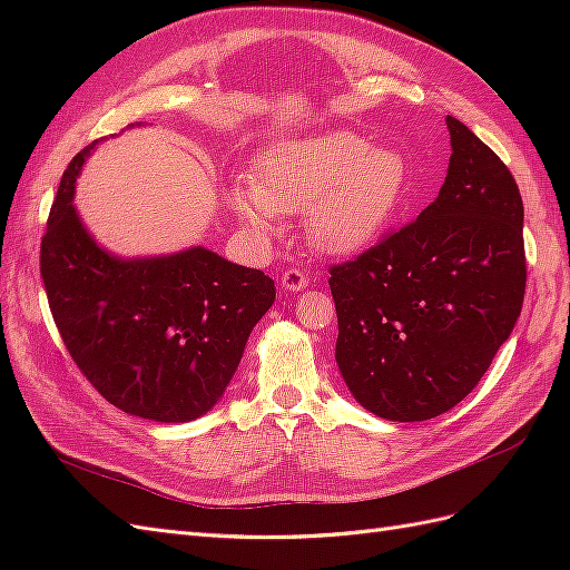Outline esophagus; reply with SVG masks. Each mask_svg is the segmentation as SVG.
I'll return each instance as SVG.
<instances>
[{
  "label": "esophagus",
  "instance_id": "1",
  "mask_svg": "<svg viewBox=\"0 0 570 570\" xmlns=\"http://www.w3.org/2000/svg\"><path fill=\"white\" fill-rule=\"evenodd\" d=\"M281 283H283V287H285L287 292H299V289H306V287H308V278L304 275V271H299V268L285 271Z\"/></svg>",
  "mask_w": 570,
  "mask_h": 570
}]
</instances>
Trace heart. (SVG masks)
Wrapping results in <instances>:
<instances>
[{"instance_id":"1","label":"heart","mask_w":570,"mask_h":570,"mask_svg":"<svg viewBox=\"0 0 570 570\" xmlns=\"http://www.w3.org/2000/svg\"><path fill=\"white\" fill-rule=\"evenodd\" d=\"M406 183L392 149L350 130L289 137L258 151L252 185H235L228 206L239 226L275 235L281 214H302L312 245L331 256L364 252L385 230Z\"/></svg>"}]
</instances>
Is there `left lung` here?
<instances>
[{"label": "left lung", "mask_w": 570, "mask_h": 570, "mask_svg": "<svg viewBox=\"0 0 570 570\" xmlns=\"http://www.w3.org/2000/svg\"><path fill=\"white\" fill-rule=\"evenodd\" d=\"M446 130L438 199L327 281L344 383L361 406L400 423L435 419L480 383L525 295L519 185L461 120L446 116Z\"/></svg>", "instance_id": "obj_1"}]
</instances>
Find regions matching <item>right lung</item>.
Segmentation results:
<instances>
[{
	"instance_id": "add662e5",
	"label": "right lung",
	"mask_w": 570,
	"mask_h": 570,
	"mask_svg": "<svg viewBox=\"0 0 570 570\" xmlns=\"http://www.w3.org/2000/svg\"><path fill=\"white\" fill-rule=\"evenodd\" d=\"M95 145L68 164L42 237L51 316L107 402L157 423L195 421L233 381L275 285L206 247L132 258L101 247L73 206Z\"/></svg>"
}]
</instances>
